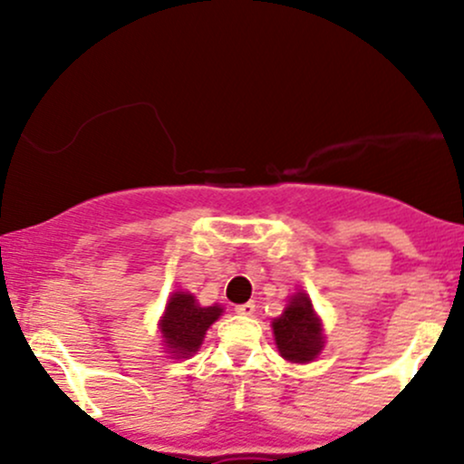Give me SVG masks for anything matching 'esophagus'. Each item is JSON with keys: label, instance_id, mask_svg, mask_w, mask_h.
I'll list each match as a JSON object with an SVG mask.
<instances>
[{"label": "esophagus", "instance_id": "34e87169", "mask_svg": "<svg viewBox=\"0 0 464 464\" xmlns=\"http://www.w3.org/2000/svg\"><path fill=\"white\" fill-rule=\"evenodd\" d=\"M255 310H256L255 302H246V304L237 305V313L243 314V317H250V314H255Z\"/></svg>", "mask_w": 464, "mask_h": 464}]
</instances>
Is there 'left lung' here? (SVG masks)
<instances>
[{"label":"left lung","instance_id":"1","mask_svg":"<svg viewBox=\"0 0 464 464\" xmlns=\"http://www.w3.org/2000/svg\"><path fill=\"white\" fill-rule=\"evenodd\" d=\"M275 342L281 357L295 364L313 362L324 348L322 319L314 314L308 295L297 293L290 297L284 314L272 322Z\"/></svg>","mask_w":464,"mask_h":464}]
</instances>
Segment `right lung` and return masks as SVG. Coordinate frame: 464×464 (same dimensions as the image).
<instances>
[{"label":"right lung","mask_w":464,"mask_h":464,"mask_svg":"<svg viewBox=\"0 0 464 464\" xmlns=\"http://www.w3.org/2000/svg\"><path fill=\"white\" fill-rule=\"evenodd\" d=\"M221 313L223 308L218 304L203 308L189 293L171 295L160 319V333L167 351L176 360L194 355L203 343L208 328L221 317Z\"/></svg>","instance_id":"right-lung-1"}]
</instances>
